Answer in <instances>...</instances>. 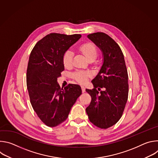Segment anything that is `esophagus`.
<instances>
[{"mask_svg":"<svg viewBox=\"0 0 158 158\" xmlns=\"http://www.w3.org/2000/svg\"><path fill=\"white\" fill-rule=\"evenodd\" d=\"M81 89H82V92L85 93V88L84 86H81Z\"/></svg>","mask_w":158,"mask_h":158,"instance_id":"obj_1","label":"esophagus"}]
</instances>
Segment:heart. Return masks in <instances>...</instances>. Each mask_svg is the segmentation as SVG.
<instances>
[{
	"mask_svg": "<svg viewBox=\"0 0 158 158\" xmlns=\"http://www.w3.org/2000/svg\"><path fill=\"white\" fill-rule=\"evenodd\" d=\"M82 52L89 60H94L98 54V49L92 42H87L80 47ZM73 52L71 50L67 51L63 55V64L66 68L71 67L73 64ZM91 74L88 72L77 71L73 74L74 78L79 83L84 84L87 82Z\"/></svg>",
	"mask_w": 158,
	"mask_h": 158,
	"instance_id": "heart-1",
	"label": "heart"
}]
</instances>
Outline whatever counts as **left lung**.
Listing matches in <instances>:
<instances>
[{"label": "left lung", "mask_w": 158, "mask_h": 158, "mask_svg": "<svg viewBox=\"0 0 158 158\" xmlns=\"http://www.w3.org/2000/svg\"><path fill=\"white\" fill-rule=\"evenodd\" d=\"M100 49L103 64L98 75L91 81L94 88L86 89L91 102L86 108L89 121L97 127L107 129L121 118L127 101L128 74L123 53L119 45L103 32L87 35ZM103 88L99 93L96 89Z\"/></svg>", "instance_id": "1"}]
</instances>
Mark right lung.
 <instances>
[{
	"label": "right lung",
	"instance_id": "obj_1",
	"mask_svg": "<svg viewBox=\"0 0 158 158\" xmlns=\"http://www.w3.org/2000/svg\"><path fill=\"white\" fill-rule=\"evenodd\" d=\"M81 37V34L51 33L38 41L31 52L26 74L30 101L38 117L49 127L65 121L82 94L77 84L61 88L57 83L64 70V54Z\"/></svg>",
	"mask_w": 158,
	"mask_h": 158
}]
</instances>
